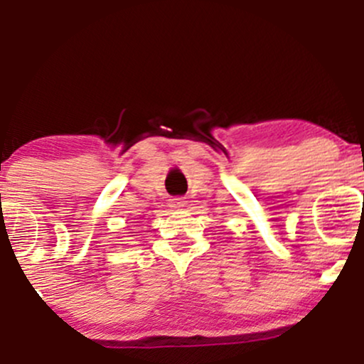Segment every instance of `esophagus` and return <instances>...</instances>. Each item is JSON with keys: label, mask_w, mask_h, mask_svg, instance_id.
<instances>
[{"label": "esophagus", "mask_w": 364, "mask_h": 364, "mask_svg": "<svg viewBox=\"0 0 364 364\" xmlns=\"http://www.w3.org/2000/svg\"><path fill=\"white\" fill-rule=\"evenodd\" d=\"M183 205H185V200H183V198H173V200H171V207L179 208Z\"/></svg>", "instance_id": "esophagus-1"}]
</instances>
